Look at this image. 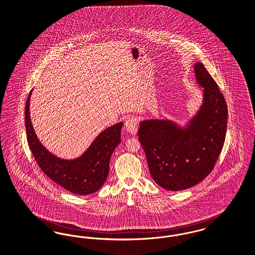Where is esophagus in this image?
<instances>
[{"label":"esophagus","mask_w":255,"mask_h":255,"mask_svg":"<svg viewBox=\"0 0 255 255\" xmlns=\"http://www.w3.org/2000/svg\"><path fill=\"white\" fill-rule=\"evenodd\" d=\"M137 124L138 122L135 117H130L125 121V128L129 133L135 135L137 131Z\"/></svg>","instance_id":"1"}]
</instances>
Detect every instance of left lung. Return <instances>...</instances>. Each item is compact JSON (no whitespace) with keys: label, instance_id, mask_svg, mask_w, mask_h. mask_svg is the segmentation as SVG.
<instances>
[{"label":"left lung","instance_id":"left-lung-1","mask_svg":"<svg viewBox=\"0 0 255 255\" xmlns=\"http://www.w3.org/2000/svg\"><path fill=\"white\" fill-rule=\"evenodd\" d=\"M203 103L189 125L171 120L140 122L138 140L153 180L168 191L189 189L213 170L225 143L228 110L223 93L201 62L195 64Z\"/></svg>","mask_w":255,"mask_h":255}]
</instances>
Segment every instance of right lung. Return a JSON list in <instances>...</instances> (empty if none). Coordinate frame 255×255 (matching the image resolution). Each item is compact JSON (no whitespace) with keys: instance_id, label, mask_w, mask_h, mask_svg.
Segmentation results:
<instances>
[{"instance_id":"obj_1","label":"right lung","mask_w":255,"mask_h":255,"mask_svg":"<svg viewBox=\"0 0 255 255\" xmlns=\"http://www.w3.org/2000/svg\"><path fill=\"white\" fill-rule=\"evenodd\" d=\"M31 90L25 108L27 140L37 165L46 175L60 187L76 195H90L97 192L109 174L112 153L120 143L123 123H117L95 138L81 157L63 160L54 156L40 143L32 128L30 117Z\"/></svg>"}]
</instances>
